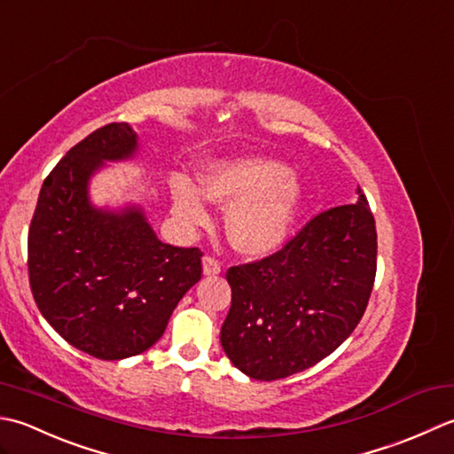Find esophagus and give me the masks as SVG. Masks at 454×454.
I'll list each match as a JSON object with an SVG mask.
<instances>
[{"instance_id": "obj_1", "label": "esophagus", "mask_w": 454, "mask_h": 454, "mask_svg": "<svg viewBox=\"0 0 454 454\" xmlns=\"http://www.w3.org/2000/svg\"><path fill=\"white\" fill-rule=\"evenodd\" d=\"M201 264H203V274L206 276H215L221 272V264L214 256H203Z\"/></svg>"}]
</instances>
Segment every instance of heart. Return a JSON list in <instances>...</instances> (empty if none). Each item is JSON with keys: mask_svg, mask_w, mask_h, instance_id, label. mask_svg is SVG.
<instances>
[{"mask_svg": "<svg viewBox=\"0 0 454 454\" xmlns=\"http://www.w3.org/2000/svg\"><path fill=\"white\" fill-rule=\"evenodd\" d=\"M231 206L225 217L229 243L248 256H268L288 243L301 215L305 190L288 164L262 154L209 162L200 190L180 180L172 190L174 215L186 227L209 221L207 203Z\"/></svg>", "mask_w": 454, "mask_h": 454, "instance_id": "b5f03b06", "label": "heart"}]
</instances>
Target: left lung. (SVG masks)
Wrapping results in <instances>:
<instances>
[{
	"instance_id": "obj_1",
	"label": "left lung",
	"mask_w": 454,
	"mask_h": 454,
	"mask_svg": "<svg viewBox=\"0 0 454 454\" xmlns=\"http://www.w3.org/2000/svg\"><path fill=\"white\" fill-rule=\"evenodd\" d=\"M313 217L282 251L231 266L221 347L240 372L278 380L317 364L355 331L376 276L364 193Z\"/></svg>"
}]
</instances>
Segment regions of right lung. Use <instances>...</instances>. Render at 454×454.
Masks as SVG:
<instances>
[{
    "mask_svg": "<svg viewBox=\"0 0 454 454\" xmlns=\"http://www.w3.org/2000/svg\"><path fill=\"white\" fill-rule=\"evenodd\" d=\"M137 153L129 123L88 135L46 176L29 227L36 308L64 340L101 360L151 348L201 278L200 248L162 243L141 206L91 203V176Z\"/></svg>",
    "mask_w": 454,
    "mask_h": 454,
    "instance_id": "obj_1",
    "label": "right lung"
}]
</instances>
